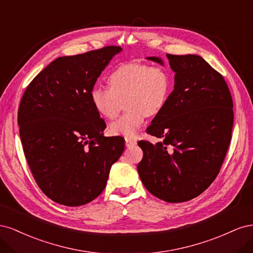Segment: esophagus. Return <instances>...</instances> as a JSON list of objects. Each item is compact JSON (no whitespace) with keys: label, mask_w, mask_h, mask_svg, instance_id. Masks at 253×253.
I'll use <instances>...</instances> for the list:
<instances>
[{"label":"esophagus","mask_w":253,"mask_h":253,"mask_svg":"<svg viewBox=\"0 0 253 253\" xmlns=\"http://www.w3.org/2000/svg\"><path fill=\"white\" fill-rule=\"evenodd\" d=\"M136 144H137L136 140L131 139V138H126V145L127 148H129V147H134V145H136Z\"/></svg>","instance_id":"esophagus-1"}]
</instances>
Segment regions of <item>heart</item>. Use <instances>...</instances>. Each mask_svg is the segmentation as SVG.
I'll return each mask as SVG.
<instances>
[{"label": "heart", "instance_id": "heart-1", "mask_svg": "<svg viewBox=\"0 0 253 253\" xmlns=\"http://www.w3.org/2000/svg\"><path fill=\"white\" fill-rule=\"evenodd\" d=\"M109 88L95 85L89 91L94 110L106 119L117 116L125 103L126 113L110 125L114 136L134 138L145 117L163 111L169 99L172 80L165 68L143 63H126L108 76Z\"/></svg>", "mask_w": 253, "mask_h": 253}]
</instances>
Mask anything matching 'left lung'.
<instances>
[{
  "instance_id": "8db88e82",
  "label": "left lung",
  "mask_w": 253,
  "mask_h": 253,
  "mask_svg": "<svg viewBox=\"0 0 253 253\" xmlns=\"http://www.w3.org/2000/svg\"><path fill=\"white\" fill-rule=\"evenodd\" d=\"M175 73L174 89L148 127L162 138L139 141L137 166L150 193L168 203H182L203 193L217 176L231 140L233 102L219 73L197 55H167ZM148 60L164 65L159 57Z\"/></svg>"
}]
</instances>
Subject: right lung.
Listing matches in <instances>:
<instances>
[{
	"instance_id": "1",
	"label": "right lung",
	"mask_w": 253,
	"mask_h": 253,
	"mask_svg": "<svg viewBox=\"0 0 253 253\" xmlns=\"http://www.w3.org/2000/svg\"><path fill=\"white\" fill-rule=\"evenodd\" d=\"M121 50L106 46L60 57L22 97L18 125L23 151L38 186L58 204L77 207L94 201L125 151L122 137L103 135L105 122L89 101L97 78Z\"/></svg>"
}]
</instances>
